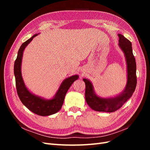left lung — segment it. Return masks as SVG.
<instances>
[{
  "label": "left lung",
  "mask_w": 150,
  "mask_h": 150,
  "mask_svg": "<svg viewBox=\"0 0 150 150\" xmlns=\"http://www.w3.org/2000/svg\"><path fill=\"white\" fill-rule=\"evenodd\" d=\"M118 46L123 52L127 65V83L123 91L115 97L104 98L98 96L94 91L91 81L84 78L86 84V101L92 110L106 112H112L120 109L132 96L137 86V64L133 54L132 44L128 39L118 34Z\"/></svg>",
  "instance_id": "1"
}]
</instances>
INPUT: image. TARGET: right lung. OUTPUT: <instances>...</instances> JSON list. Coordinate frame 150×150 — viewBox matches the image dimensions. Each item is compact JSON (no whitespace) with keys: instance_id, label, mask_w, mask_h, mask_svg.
<instances>
[{"instance_id":"add662e5","label":"right lung","mask_w":150,"mask_h":150,"mask_svg":"<svg viewBox=\"0 0 150 150\" xmlns=\"http://www.w3.org/2000/svg\"><path fill=\"white\" fill-rule=\"evenodd\" d=\"M38 34H34L33 37L26 40L21 45L17 53L14 62V76L17 94L22 104L29 110L36 115L46 116L54 115L61 110L64 103V98L72 84L79 78L78 75H73L65 79L61 84L56 93L52 99H46L32 93L27 88L24 82L21 72L22 59L25 48Z\"/></svg>"}]
</instances>
